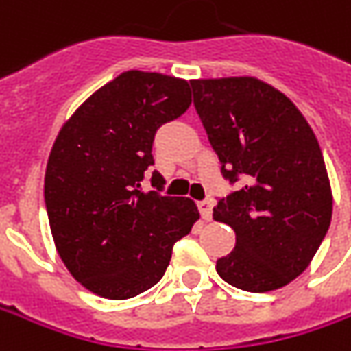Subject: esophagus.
Masks as SVG:
<instances>
[{
  "instance_id": "esophagus-1",
  "label": "esophagus",
  "mask_w": 351,
  "mask_h": 351,
  "mask_svg": "<svg viewBox=\"0 0 351 351\" xmlns=\"http://www.w3.org/2000/svg\"><path fill=\"white\" fill-rule=\"evenodd\" d=\"M197 207H199V213H201L203 221H210L213 219V203L210 201H199Z\"/></svg>"
}]
</instances>
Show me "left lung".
I'll return each instance as SVG.
<instances>
[{"mask_svg": "<svg viewBox=\"0 0 351 351\" xmlns=\"http://www.w3.org/2000/svg\"><path fill=\"white\" fill-rule=\"evenodd\" d=\"M189 84L221 173L238 185L217 197L215 221L236 232L217 274L250 293L279 289L306 269L330 226V182L317 136L289 97L256 77Z\"/></svg>", "mask_w": 351, "mask_h": 351, "instance_id": "8db88e82", "label": "left lung"}]
</instances>
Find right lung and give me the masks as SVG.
<instances>
[{
  "label": "right lung",
  "instance_id": "right-lung-1",
  "mask_svg": "<svg viewBox=\"0 0 351 351\" xmlns=\"http://www.w3.org/2000/svg\"><path fill=\"white\" fill-rule=\"evenodd\" d=\"M191 105L185 80L128 70L97 89L62 127L45 176L52 238L68 271L95 295L130 299L166 274L173 244L199 219L191 199L162 195L152 171L158 128Z\"/></svg>",
  "mask_w": 351,
  "mask_h": 351
}]
</instances>
